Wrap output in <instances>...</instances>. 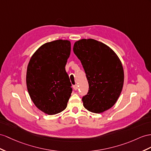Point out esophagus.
<instances>
[{"mask_svg":"<svg viewBox=\"0 0 151 151\" xmlns=\"http://www.w3.org/2000/svg\"><path fill=\"white\" fill-rule=\"evenodd\" d=\"M78 85H75V86H73V88H74V89L75 90V91H76L77 89H78Z\"/></svg>","mask_w":151,"mask_h":151,"instance_id":"1","label":"esophagus"}]
</instances>
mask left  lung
<instances>
[{
    "instance_id": "obj_1",
    "label": "left lung",
    "mask_w": 151,
    "mask_h": 151,
    "mask_svg": "<svg viewBox=\"0 0 151 151\" xmlns=\"http://www.w3.org/2000/svg\"><path fill=\"white\" fill-rule=\"evenodd\" d=\"M73 52L81 61L88 83V91L82 98L83 106L96 114L110 109L122 90L124 69L112 49L93 39L75 42Z\"/></svg>"
}]
</instances>
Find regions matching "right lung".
<instances>
[{"mask_svg": "<svg viewBox=\"0 0 151 151\" xmlns=\"http://www.w3.org/2000/svg\"><path fill=\"white\" fill-rule=\"evenodd\" d=\"M71 53V42L59 40L41 46L30 58L26 83L30 98L48 115L67 107L72 88L65 66Z\"/></svg>", "mask_w": 151, "mask_h": 151, "instance_id": "obj_1", "label": "right lung"}]
</instances>
